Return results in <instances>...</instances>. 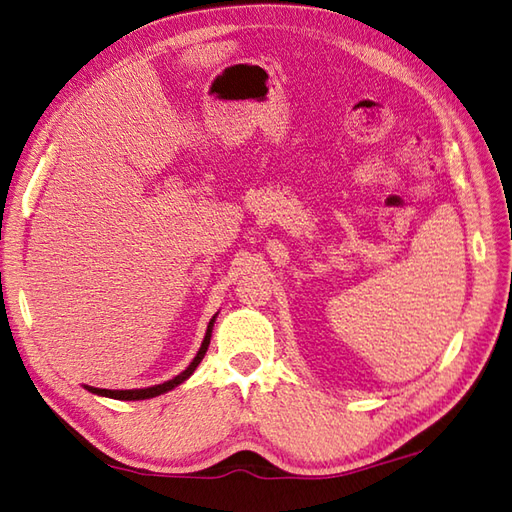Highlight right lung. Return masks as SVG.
<instances>
[{"label":"right lung","mask_w":512,"mask_h":512,"mask_svg":"<svg viewBox=\"0 0 512 512\" xmlns=\"http://www.w3.org/2000/svg\"><path fill=\"white\" fill-rule=\"evenodd\" d=\"M213 321H215V317L209 321V328H206V336H204V341H202V347H200V352L195 354L193 363L187 369H184L182 374H178L176 378H171V380H167V383H162V385L147 387V389H99V387H88V391H92V394H99V396L116 398V400H145V398H154V396L165 394V391H171L173 387H178L180 383H184V380H187L195 372V367L200 365L206 350H209L211 332H213Z\"/></svg>","instance_id":"add662e5"}]
</instances>
